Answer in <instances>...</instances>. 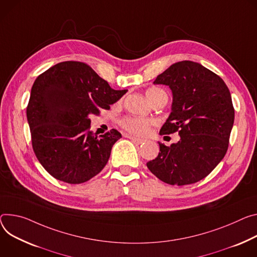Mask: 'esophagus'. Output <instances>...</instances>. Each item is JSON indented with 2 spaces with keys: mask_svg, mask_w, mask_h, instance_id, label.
I'll return each mask as SVG.
<instances>
[{
  "mask_svg": "<svg viewBox=\"0 0 257 257\" xmlns=\"http://www.w3.org/2000/svg\"><path fill=\"white\" fill-rule=\"evenodd\" d=\"M126 137L130 138L133 143H135V144H137V145H142V144H144V143L146 142L145 139H143V138L135 137V136H132V135H126Z\"/></svg>",
  "mask_w": 257,
  "mask_h": 257,
  "instance_id": "obj_1",
  "label": "esophagus"
}]
</instances>
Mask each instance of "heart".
Returning a JSON list of instances; mask_svg holds the SVG:
<instances>
[{"mask_svg": "<svg viewBox=\"0 0 257 257\" xmlns=\"http://www.w3.org/2000/svg\"><path fill=\"white\" fill-rule=\"evenodd\" d=\"M163 94H166V93L160 88H149L146 91V95L148 99L153 102L155 99L160 97ZM121 126L128 132L136 135H146L153 125L152 120L150 119H143V118H134V116H126L120 122Z\"/></svg>", "mask_w": 257, "mask_h": 257, "instance_id": "obj_1", "label": "heart"}]
</instances>
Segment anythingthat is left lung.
I'll return each mask as SVG.
<instances>
[{
  "label": "left lung",
  "instance_id": "obj_1",
  "mask_svg": "<svg viewBox=\"0 0 257 257\" xmlns=\"http://www.w3.org/2000/svg\"><path fill=\"white\" fill-rule=\"evenodd\" d=\"M154 84L169 86L173 96L160 134L178 132L180 139L170 147L158 143L160 153L147 166L168 184L200 181L218 165L228 148L235 119L229 90L219 76L190 60L172 64Z\"/></svg>",
  "mask_w": 257,
  "mask_h": 257
}]
</instances>
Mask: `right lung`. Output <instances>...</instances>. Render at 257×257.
<instances>
[{
	"label": "right lung",
	"mask_w": 257,
	"mask_h": 257,
	"mask_svg": "<svg viewBox=\"0 0 257 257\" xmlns=\"http://www.w3.org/2000/svg\"><path fill=\"white\" fill-rule=\"evenodd\" d=\"M128 90H113L84 62L63 61L35 81L27 107L34 152L54 178L85 182L106 165L115 129L97 137L90 131V114L118 101Z\"/></svg>",
	"instance_id": "add662e5"
}]
</instances>
